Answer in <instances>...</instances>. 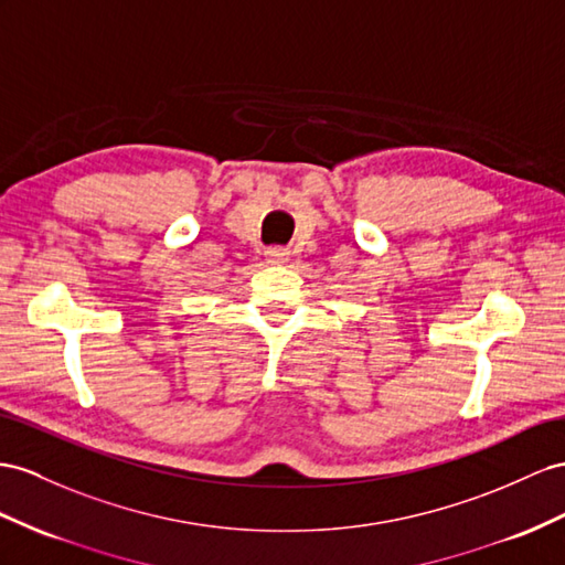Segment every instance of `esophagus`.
Instances as JSON below:
<instances>
[{"mask_svg": "<svg viewBox=\"0 0 565 565\" xmlns=\"http://www.w3.org/2000/svg\"><path fill=\"white\" fill-rule=\"evenodd\" d=\"M265 255H267V259H269L271 265H281V263H286V259H288V253L284 248H269Z\"/></svg>", "mask_w": 565, "mask_h": 565, "instance_id": "obj_1", "label": "esophagus"}]
</instances>
